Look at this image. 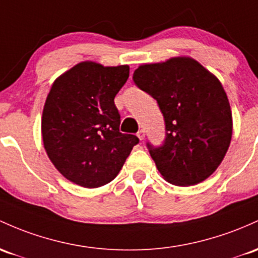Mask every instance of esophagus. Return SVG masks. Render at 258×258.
<instances>
[{"instance_id":"1","label":"esophagus","mask_w":258,"mask_h":258,"mask_svg":"<svg viewBox=\"0 0 258 258\" xmlns=\"http://www.w3.org/2000/svg\"><path fill=\"white\" fill-rule=\"evenodd\" d=\"M137 137L140 138L141 141H143V140H144V137H146V132H144L143 130H140V131L137 132Z\"/></svg>"}]
</instances>
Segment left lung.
I'll return each instance as SVG.
<instances>
[{
    "label": "left lung",
    "mask_w": 258,
    "mask_h": 258,
    "mask_svg": "<svg viewBox=\"0 0 258 258\" xmlns=\"http://www.w3.org/2000/svg\"><path fill=\"white\" fill-rule=\"evenodd\" d=\"M135 84L157 100L165 122V140L149 154L164 179L189 186L211 176L222 163L233 134V117L216 76L189 57L142 64Z\"/></svg>",
    "instance_id": "left-lung-1"
}]
</instances>
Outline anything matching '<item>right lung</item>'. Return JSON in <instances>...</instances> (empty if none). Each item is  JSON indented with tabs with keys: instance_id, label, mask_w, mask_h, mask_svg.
Segmentation results:
<instances>
[{
	"instance_id": "obj_1",
	"label": "right lung",
	"mask_w": 258,
	"mask_h": 258,
	"mask_svg": "<svg viewBox=\"0 0 258 258\" xmlns=\"http://www.w3.org/2000/svg\"><path fill=\"white\" fill-rule=\"evenodd\" d=\"M128 76V66L81 62L53 82L41 134L50 160L67 180L87 188L106 185L140 142L120 132L114 103Z\"/></svg>"
}]
</instances>
